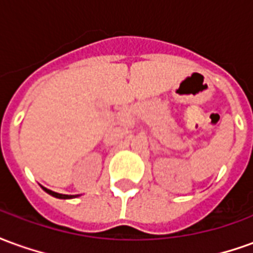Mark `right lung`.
I'll return each instance as SVG.
<instances>
[{
    "label": "right lung",
    "instance_id": "right-lung-1",
    "mask_svg": "<svg viewBox=\"0 0 253 253\" xmlns=\"http://www.w3.org/2000/svg\"><path fill=\"white\" fill-rule=\"evenodd\" d=\"M42 188L46 191L47 194H50V195L54 196V198H58V199H72V198H77V196H80V195H65V194H58V192H54V191L48 190V188H46V187H42Z\"/></svg>",
    "mask_w": 253,
    "mask_h": 253
}]
</instances>
